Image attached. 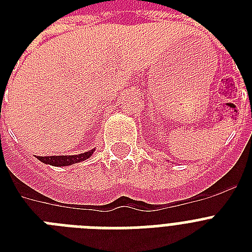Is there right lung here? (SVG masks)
Here are the masks:
<instances>
[{
    "label": "right lung",
    "mask_w": 252,
    "mask_h": 252,
    "mask_svg": "<svg viewBox=\"0 0 252 252\" xmlns=\"http://www.w3.org/2000/svg\"><path fill=\"white\" fill-rule=\"evenodd\" d=\"M93 153H94V152L90 150V152L77 154V156H49V157H37V158H39V161H41L43 163H48V165L69 166V165H73V163H77V162L84 161V159H87V158L90 157Z\"/></svg>",
    "instance_id": "obj_1"
}]
</instances>
